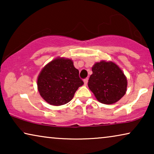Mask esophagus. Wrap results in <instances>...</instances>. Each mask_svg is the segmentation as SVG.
Returning <instances> with one entry per match:
<instances>
[{
  "instance_id": "1",
  "label": "esophagus",
  "mask_w": 154,
  "mask_h": 154,
  "mask_svg": "<svg viewBox=\"0 0 154 154\" xmlns=\"http://www.w3.org/2000/svg\"><path fill=\"white\" fill-rule=\"evenodd\" d=\"M83 82H84V85H87V84H88V78H86L85 79H84Z\"/></svg>"
}]
</instances>
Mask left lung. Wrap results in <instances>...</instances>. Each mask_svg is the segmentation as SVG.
<instances>
[{
    "instance_id": "8db88e82",
    "label": "left lung",
    "mask_w": 154,
    "mask_h": 154,
    "mask_svg": "<svg viewBox=\"0 0 154 154\" xmlns=\"http://www.w3.org/2000/svg\"><path fill=\"white\" fill-rule=\"evenodd\" d=\"M88 88L99 102L112 104L119 101L127 91L128 81L121 69L111 61L94 63Z\"/></svg>"
}]
</instances>
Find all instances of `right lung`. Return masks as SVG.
<instances>
[{
    "label": "right lung",
    "instance_id": "obj_1",
    "mask_svg": "<svg viewBox=\"0 0 154 154\" xmlns=\"http://www.w3.org/2000/svg\"><path fill=\"white\" fill-rule=\"evenodd\" d=\"M79 74L72 60L58 57L48 63L40 72L38 90L49 104L64 105L72 100L78 88L83 85Z\"/></svg>",
    "mask_w": 154,
    "mask_h": 154
}]
</instances>
